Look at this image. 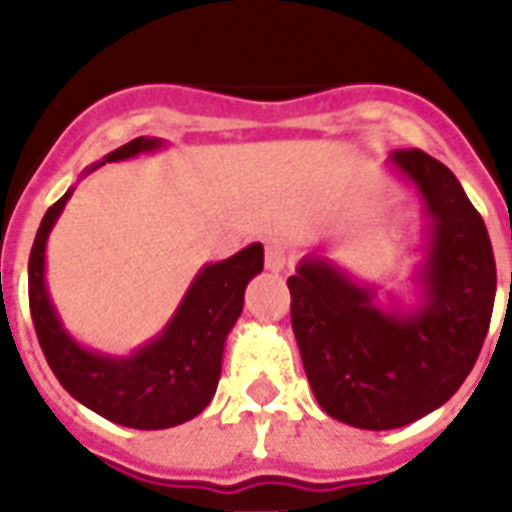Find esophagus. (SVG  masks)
Masks as SVG:
<instances>
[{
  "instance_id": "esophagus-1",
  "label": "esophagus",
  "mask_w": 512,
  "mask_h": 512,
  "mask_svg": "<svg viewBox=\"0 0 512 512\" xmlns=\"http://www.w3.org/2000/svg\"><path fill=\"white\" fill-rule=\"evenodd\" d=\"M265 268L271 273H281L289 268V255L287 249L281 247V244H268L265 247Z\"/></svg>"
}]
</instances>
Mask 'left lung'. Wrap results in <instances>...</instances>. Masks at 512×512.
<instances>
[{
	"label": "left lung",
	"mask_w": 512,
	"mask_h": 512,
	"mask_svg": "<svg viewBox=\"0 0 512 512\" xmlns=\"http://www.w3.org/2000/svg\"><path fill=\"white\" fill-rule=\"evenodd\" d=\"M388 167L422 201L409 303L345 273L316 249L287 287L305 374L329 417L361 430L420 420L457 393L492 321L497 268L486 225L449 167L393 151Z\"/></svg>",
	"instance_id": "obj_1"
}]
</instances>
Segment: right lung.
<instances>
[{
  "mask_svg": "<svg viewBox=\"0 0 512 512\" xmlns=\"http://www.w3.org/2000/svg\"><path fill=\"white\" fill-rule=\"evenodd\" d=\"M162 138H135L82 172L164 148ZM74 185L52 204L28 257V303L47 364L71 396L100 417L135 430H164L207 409L223 369L225 340L244 308V289L263 271V244L255 241L220 263L201 265L164 329L127 356L87 348L58 316L47 289V239Z\"/></svg>",
  "mask_w": 512,
  "mask_h": 512,
  "instance_id": "add662e5",
  "label": "right lung"
}]
</instances>
